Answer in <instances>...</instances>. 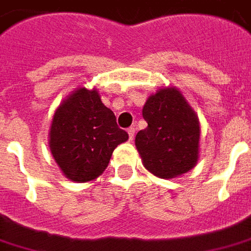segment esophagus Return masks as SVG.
<instances>
[{"instance_id":"esophagus-1","label":"esophagus","mask_w":251,"mask_h":251,"mask_svg":"<svg viewBox=\"0 0 251 251\" xmlns=\"http://www.w3.org/2000/svg\"><path fill=\"white\" fill-rule=\"evenodd\" d=\"M134 132H136V129H134V127H129V129H127V134H129V140H133Z\"/></svg>"}]
</instances>
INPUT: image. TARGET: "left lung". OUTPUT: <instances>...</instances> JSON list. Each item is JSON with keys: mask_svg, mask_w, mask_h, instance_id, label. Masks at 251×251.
Masks as SVG:
<instances>
[{"mask_svg": "<svg viewBox=\"0 0 251 251\" xmlns=\"http://www.w3.org/2000/svg\"><path fill=\"white\" fill-rule=\"evenodd\" d=\"M143 118L147 127L136 134V149L152 175L171 179L195 167L199 158L200 122L193 108L175 87L151 94Z\"/></svg>", "mask_w": 251, "mask_h": 251, "instance_id": "left-lung-1", "label": "left lung"}]
</instances>
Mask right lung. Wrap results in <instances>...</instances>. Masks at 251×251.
I'll return each mask as SVG.
<instances>
[{"instance_id": "1", "label": "right lung", "mask_w": 251, "mask_h": 251, "mask_svg": "<svg viewBox=\"0 0 251 251\" xmlns=\"http://www.w3.org/2000/svg\"><path fill=\"white\" fill-rule=\"evenodd\" d=\"M127 139L99 91L80 87L56 108L50 129V150L62 174L83 183L99 177L114 150Z\"/></svg>"}]
</instances>
